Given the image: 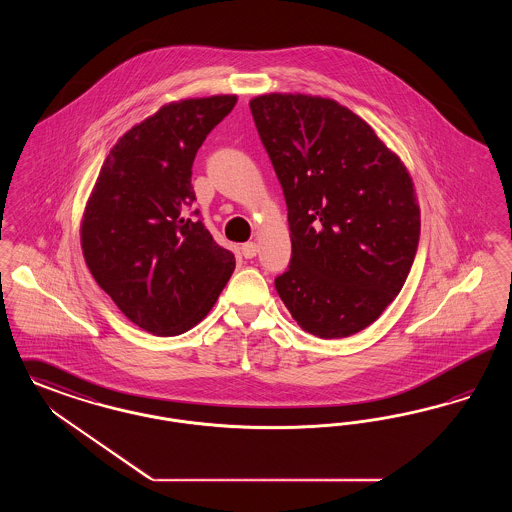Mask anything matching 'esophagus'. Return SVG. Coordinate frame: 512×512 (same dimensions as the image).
<instances>
[{"instance_id": "esophagus-1", "label": "esophagus", "mask_w": 512, "mask_h": 512, "mask_svg": "<svg viewBox=\"0 0 512 512\" xmlns=\"http://www.w3.org/2000/svg\"><path fill=\"white\" fill-rule=\"evenodd\" d=\"M240 249H242V255H244L246 259H253V257L259 253V247H257L255 242H247V244H244Z\"/></svg>"}]
</instances>
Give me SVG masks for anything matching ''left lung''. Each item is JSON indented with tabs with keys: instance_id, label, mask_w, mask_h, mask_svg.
Masks as SVG:
<instances>
[{
	"instance_id": "1",
	"label": "left lung",
	"mask_w": 512,
	"mask_h": 512,
	"mask_svg": "<svg viewBox=\"0 0 512 512\" xmlns=\"http://www.w3.org/2000/svg\"><path fill=\"white\" fill-rule=\"evenodd\" d=\"M249 108L286 198L291 261L274 280L280 299L322 339L368 328L400 293L419 246L408 169L331 99L270 93Z\"/></svg>"
}]
</instances>
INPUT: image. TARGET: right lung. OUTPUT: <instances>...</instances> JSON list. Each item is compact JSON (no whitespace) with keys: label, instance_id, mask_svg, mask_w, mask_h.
I'll list each match as a JSON object with an SVG mask.
<instances>
[{"label":"right lung","instance_id":"obj_1","mask_svg":"<svg viewBox=\"0 0 512 512\" xmlns=\"http://www.w3.org/2000/svg\"><path fill=\"white\" fill-rule=\"evenodd\" d=\"M236 95L162 106L106 156L85 205L82 249L116 307L154 335L194 328L215 305L234 255L192 211V164Z\"/></svg>","mask_w":512,"mask_h":512}]
</instances>
